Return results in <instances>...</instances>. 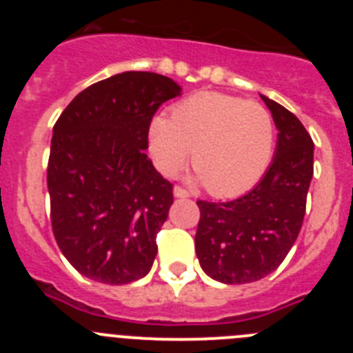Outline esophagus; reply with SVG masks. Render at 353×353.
<instances>
[{"label":"esophagus","instance_id":"obj_1","mask_svg":"<svg viewBox=\"0 0 353 353\" xmlns=\"http://www.w3.org/2000/svg\"><path fill=\"white\" fill-rule=\"evenodd\" d=\"M173 194L176 196V198H189V196H191V194H189V192L185 191V189H183V187H180V185L174 187Z\"/></svg>","mask_w":353,"mask_h":353}]
</instances>
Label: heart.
I'll list each match as a JSON object with an SVG mask.
<instances>
[{
  "label": "heart",
  "instance_id": "obj_1",
  "mask_svg": "<svg viewBox=\"0 0 353 353\" xmlns=\"http://www.w3.org/2000/svg\"><path fill=\"white\" fill-rule=\"evenodd\" d=\"M274 139L269 109L219 92L187 97L173 105L171 117L157 114L148 125L157 170L174 176L192 154L196 179L219 198L240 194L260 180L272 157Z\"/></svg>",
  "mask_w": 353,
  "mask_h": 353
}]
</instances>
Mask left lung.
Instances as JSON below:
<instances>
[{"instance_id": "obj_1", "label": "left lung", "mask_w": 353, "mask_h": 353, "mask_svg": "<svg viewBox=\"0 0 353 353\" xmlns=\"http://www.w3.org/2000/svg\"><path fill=\"white\" fill-rule=\"evenodd\" d=\"M277 130L263 179L233 201L198 199L194 248L201 269L226 285L258 281L283 263L297 240L313 179V139L297 117L261 95Z\"/></svg>"}]
</instances>
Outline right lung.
Wrapping results in <instances>:
<instances>
[{
    "label": "right lung",
    "mask_w": 353,
    "mask_h": 353,
    "mask_svg": "<svg viewBox=\"0 0 353 353\" xmlns=\"http://www.w3.org/2000/svg\"><path fill=\"white\" fill-rule=\"evenodd\" d=\"M180 92L161 74L123 72L83 90L54 123L52 233L72 267L93 281L127 285L152 269L173 183L146 157L148 125Z\"/></svg>",
    "instance_id": "obj_1"
}]
</instances>
